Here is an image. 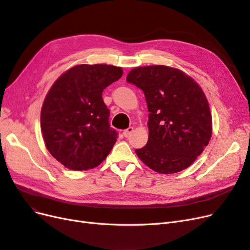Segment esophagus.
I'll return each instance as SVG.
<instances>
[{
    "label": "esophagus",
    "mask_w": 250,
    "mask_h": 250,
    "mask_svg": "<svg viewBox=\"0 0 250 250\" xmlns=\"http://www.w3.org/2000/svg\"><path fill=\"white\" fill-rule=\"evenodd\" d=\"M133 130H134V128L133 127H129V128H127V129H125L124 131H123V134H124V137H129V135L133 132Z\"/></svg>",
    "instance_id": "1"
}]
</instances>
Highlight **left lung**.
<instances>
[{"label":"left lung","instance_id":"1","mask_svg":"<svg viewBox=\"0 0 250 250\" xmlns=\"http://www.w3.org/2000/svg\"><path fill=\"white\" fill-rule=\"evenodd\" d=\"M126 80L143 90L149 111L148 142L135 150L138 157L161 174L190 167L213 133L208 102L200 85L168 65L134 67Z\"/></svg>","mask_w":250,"mask_h":250}]
</instances>
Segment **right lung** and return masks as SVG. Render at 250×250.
<instances>
[{
    "label": "right lung",
    "instance_id": "add662e5",
    "mask_svg": "<svg viewBox=\"0 0 250 250\" xmlns=\"http://www.w3.org/2000/svg\"><path fill=\"white\" fill-rule=\"evenodd\" d=\"M123 75L111 64H77L57 78L44 98L41 128L51 155L74 171L93 169L109 154L117 132L102 92Z\"/></svg>",
    "mask_w": 250,
    "mask_h": 250
}]
</instances>
